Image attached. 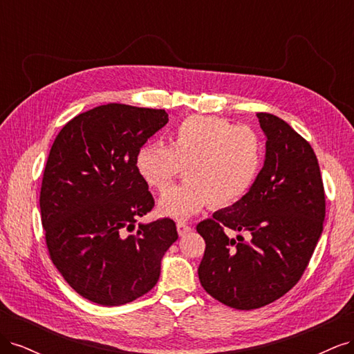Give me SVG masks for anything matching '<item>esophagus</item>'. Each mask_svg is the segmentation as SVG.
<instances>
[{
	"instance_id": "obj_1",
	"label": "esophagus",
	"mask_w": 354,
	"mask_h": 354,
	"mask_svg": "<svg viewBox=\"0 0 354 354\" xmlns=\"http://www.w3.org/2000/svg\"><path fill=\"white\" fill-rule=\"evenodd\" d=\"M190 229H192V226H190L187 221H185V220H178L177 221V232H178L180 236H183V234L187 233Z\"/></svg>"
}]
</instances>
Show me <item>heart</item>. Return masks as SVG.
<instances>
[{
	"label": "heart",
	"mask_w": 354,
	"mask_h": 354,
	"mask_svg": "<svg viewBox=\"0 0 354 354\" xmlns=\"http://www.w3.org/2000/svg\"><path fill=\"white\" fill-rule=\"evenodd\" d=\"M263 162V142L255 130L217 116L186 118L169 134V146L146 143L136 153V169L158 194L183 174V183L169 189L159 202L164 214L186 217L209 203L226 208L254 186Z\"/></svg>",
	"instance_id": "b5f03b06"
}]
</instances>
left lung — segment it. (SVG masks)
<instances>
[{
    "label": "left lung",
    "mask_w": 354,
    "mask_h": 354,
    "mask_svg": "<svg viewBox=\"0 0 354 354\" xmlns=\"http://www.w3.org/2000/svg\"><path fill=\"white\" fill-rule=\"evenodd\" d=\"M266 160L248 194L198 223L205 252L198 274L220 303L252 310L276 301L301 279L324 229L325 190L316 153L272 113H257ZM242 231L245 237L227 236Z\"/></svg>",
    "instance_id": "left-lung-1"
}]
</instances>
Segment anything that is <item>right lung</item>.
Masks as SVG:
<instances>
[{"instance_id":"1","label":"right lung","mask_w":354,"mask_h":354,"mask_svg":"<svg viewBox=\"0 0 354 354\" xmlns=\"http://www.w3.org/2000/svg\"><path fill=\"white\" fill-rule=\"evenodd\" d=\"M168 122L164 109L102 104L57 134L42 176L39 208L48 255L81 297L100 306L134 301L156 285L176 223H134L155 207L136 153Z\"/></svg>"}]
</instances>
